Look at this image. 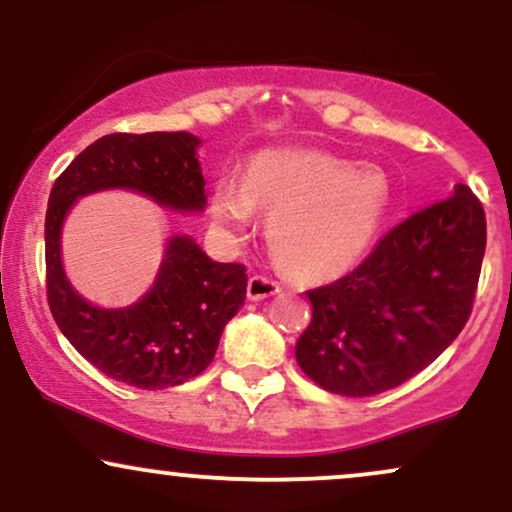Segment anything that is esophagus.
<instances>
[{"label":"esophagus","mask_w":512,"mask_h":512,"mask_svg":"<svg viewBox=\"0 0 512 512\" xmlns=\"http://www.w3.org/2000/svg\"><path fill=\"white\" fill-rule=\"evenodd\" d=\"M279 291H281V286L276 284L274 279H269V276H264V274L250 276L248 298H252V301H262V298L274 296V293H279Z\"/></svg>","instance_id":"34e87169"}]
</instances>
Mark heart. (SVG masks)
<instances>
[{"label": "heart", "mask_w": 512, "mask_h": 512, "mask_svg": "<svg viewBox=\"0 0 512 512\" xmlns=\"http://www.w3.org/2000/svg\"><path fill=\"white\" fill-rule=\"evenodd\" d=\"M390 187L383 170L327 151L272 149L252 156L243 182L214 185L209 209L231 236H245L257 209L267 211L276 262L303 281L349 272L383 226Z\"/></svg>", "instance_id": "obj_1"}]
</instances>
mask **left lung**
I'll return each mask as SVG.
<instances>
[{"mask_svg":"<svg viewBox=\"0 0 512 512\" xmlns=\"http://www.w3.org/2000/svg\"><path fill=\"white\" fill-rule=\"evenodd\" d=\"M486 216L467 185L383 236L354 272L308 291L298 366L322 390L370 397L433 363L472 315Z\"/></svg>","mask_w":512,"mask_h":512,"instance_id":"1","label":"left lung"}]
</instances>
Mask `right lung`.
I'll return each mask as SVG.
<instances>
[{"label": "right lung", "mask_w": 512, "mask_h": 512, "mask_svg": "<svg viewBox=\"0 0 512 512\" xmlns=\"http://www.w3.org/2000/svg\"><path fill=\"white\" fill-rule=\"evenodd\" d=\"M197 144L187 132L101 137L62 170L45 214V286L57 327L91 366L142 390L182 385L207 370L223 327L245 303V264L214 262L195 240L175 236L154 289L129 308L103 310L64 276L62 221L76 197L108 187L144 192L170 209H202L207 195Z\"/></svg>", "instance_id": "add662e5"}]
</instances>
